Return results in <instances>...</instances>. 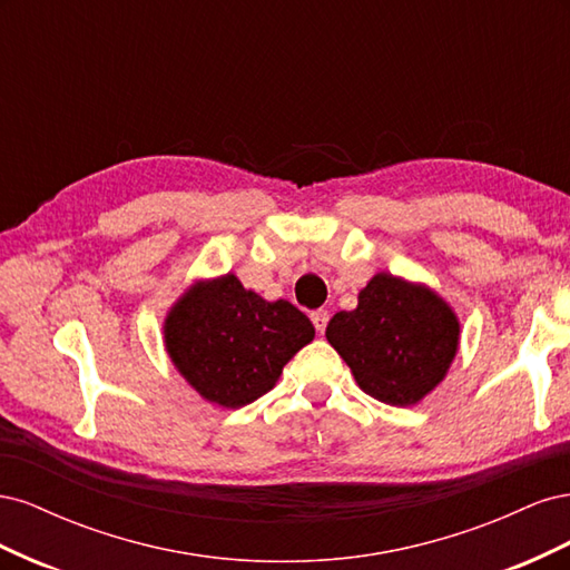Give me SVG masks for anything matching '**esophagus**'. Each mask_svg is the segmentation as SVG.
Instances as JSON below:
<instances>
[{"label":"esophagus","instance_id":"obj_1","mask_svg":"<svg viewBox=\"0 0 570 570\" xmlns=\"http://www.w3.org/2000/svg\"><path fill=\"white\" fill-rule=\"evenodd\" d=\"M312 321H314V327L318 333H325L327 321H331V314H327L325 308H316V312H312Z\"/></svg>","mask_w":570,"mask_h":570}]
</instances>
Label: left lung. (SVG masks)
<instances>
[{"label": "left lung", "instance_id": "1", "mask_svg": "<svg viewBox=\"0 0 570 570\" xmlns=\"http://www.w3.org/2000/svg\"><path fill=\"white\" fill-rule=\"evenodd\" d=\"M325 337L347 361L358 387L392 406L416 404L450 368L459 323L433 292L390 273L361 289L354 312H340Z\"/></svg>", "mask_w": 570, "mask_h": 570}]
</instances>
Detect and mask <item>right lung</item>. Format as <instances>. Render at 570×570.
<instances>
[{
    "mask_svg": "<svg viewBox=\"0 0 570 570\" xmlns=\"http://www.w3.org/2000/svg\"><path fill=\"white\" fill-rule=\"evenodd\" d=\"M166 350L204 400L252 404L314 340V325L285 299L266 302L235 275L197 285L166 318Z\"/></svg>",
    "mask_w": 570,
    "mask_h": 570,
    "instance_id": "right-lung-1",
    "label": "right lung"
}]
</instances>
